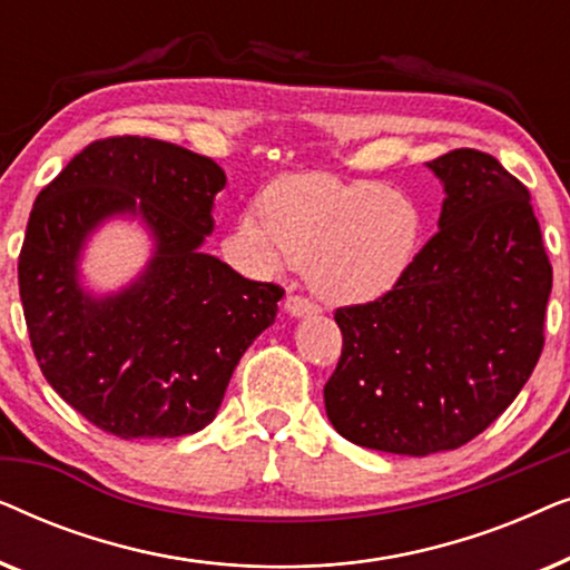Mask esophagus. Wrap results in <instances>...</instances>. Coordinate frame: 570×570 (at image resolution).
I'll return each instance as SVG.
<instances>
[{"label": "esophagus", "mask_w": 570, "mask_h": 570, "mask_svg": "<svg viewBox=\"0 0 570 570\" xmlns=\"http://www.w3.org/2000/svg\"><path fill=\"white\" fill-rule=\"evenodd\" d=\"M285 311H287V314H291V316L301 318V316L318 314V306H316L314 301L303 298V295H287V301H285Z\"/></svg>", "instance_id": "1"}]
</instances>
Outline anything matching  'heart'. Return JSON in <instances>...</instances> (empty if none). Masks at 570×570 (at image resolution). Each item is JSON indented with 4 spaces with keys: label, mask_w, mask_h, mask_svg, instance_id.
Returning a JSON list of instances; mask_svg holds the SVG:
<instances>
[{
    "label": "heart",
    "mask_w": 570,
    "mask_h": 570,
    "mask_svg": "<svg viewBox=\"0 0 570 570\" xmlns=\"http://www.w3.org/2000/svg\"><path fill=\"white\" fill-rule=\"evenodd\" d=\"M240 236L262 259H285L332 303H361L400 283L423 238L415 199L379 181L287 176L264 194V215L240 217Z\"/></svg>",
    "instance_id": "obj_1"
}]
</instances>
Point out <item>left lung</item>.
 Segmentation results:
<instances>
[{
    "instance_id": "left-lung-1",
    "label": "left lung",
    "mask_w": 570,
    "mask_h": 570,
    "mask_svg": "<svg viewBox=\"0 0 570 570\" xmlns=\"http://www.w3.org/2000/svg\"><path fill=\"white\" fill-rule=\"evenodd\" d=\"M439 233L392 291L337 308L342 355L324 386L334 431L428 456L464 446L517 400L544 345L552 267L529 189L493 155L451 150Z\"/></svg>"
}]
</instances>
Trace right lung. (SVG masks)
I'll return each mask as SVG.
<instances>
[{
	"label": "right lung",
	"mask_w": 570,
	"mask_h": 570,
	"mask_svg": "<svg viewBox=\"0 0 570 570\" xmlns=\"http://www.w3.org/2000/svg\"><path fill=\"white\" fill-rule=\"evenodd\" d=\"M225 186L215 160L150 137L90 142L38 194L18 259L30 345L61 400L119 439L213 423L246 347L285 291L202 252ZM139 214L156 240L135 284L96 299L79 254L97 225Z\"/></svg>",
	"instance_id": "1"
}]
</instances>
